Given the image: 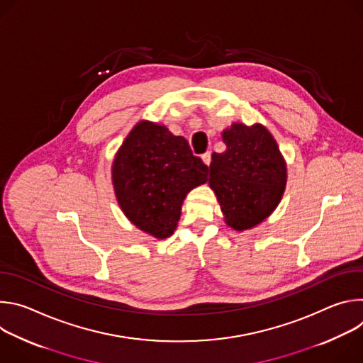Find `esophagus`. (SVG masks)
Segmentation results:
<instances>
[{
    "mask_svg": "<svg viewBox=\"0 0 363 363\" xmlns=\"http://www.w3.org/2000/svg\"><path fill=\"white\" fill-rule=\"evenodd\" d=\"M201 160H202V162L205 165H210L211 164V152H205L202 157H201Z\"/></svg>",
    "mask_w": 363,
    "mask_h": 363,
    "instance_id": "obj_1",
    "label": "esophagus"
}]
</instances>
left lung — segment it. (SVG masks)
Returning <instances> with one entry per match:
<instances>
[{
	"mask_svg": "<svg viewBox=\"0 0 363 363\" xmlns=\"http://www.w3.org/2000/svg\"><path fill=\"white\" fill-rule=\"evenodd\" d=\"M221 136L227 149L213 153L208 184L225 224L241 233L262 224L277 208L287 184V164L262 123L234 122Z\"/></svg>",
	"mask_w": 363,
	"mask_h": 363,
	"instance_id": "1",
	"label": "left lung"
}]
</instances>
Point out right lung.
I'll return each mask as SVG.
<instances>
[{"label": "right lung", "instance_id": "add662e5", "mask_svg": "<svg viewBox=\"0 0 363 363\" xmlns=\"http://www.w3.org/2000/svg\"><path fill=\"white\" fill-rule=\"evenodd\" d=\"M208 181V167L165 125L138 122L112 162V184L125 217L140 231L174 234L188 192Z\"/></svg>", "mask_w": 363, "mask_h": 363}]
</instances>
